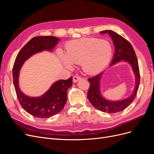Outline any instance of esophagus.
Listing matches in <instances>:
<instances>
[{
    "label": "esophagus",
    "mask_w": 154,
    "mask_h": 154,
    "mask_svg": "<svg viewBox=\"0 0 154 154\" xmlns=\"http://www.w3.org/2000/svg\"><path fill=\"white\" fill-rule=\"evenodd\" d=\"M82 80V78L79 76H75L73 77V82L75 83L78 82L79 80Z\"/></svg>",
    "instance_id": "obj_1"
}]
</instances>
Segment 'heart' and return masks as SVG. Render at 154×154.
Segmentation results:
<instances>
[{"label": "heart", "instance_id": "b5f03b06", "mask_svg": "<svg viewBox=\"0 0 154 154\" xmlns=\"http://www.w3.org/2000/svg\"><path fill=\"white\" fill-rule=\"evenodd\" d=\"M112 54V48L107 40L83 38L69 42L65 55L62 54L60 58L64 66L69 69L72 67L73 63H82L86 72L96 74L107 66Z\"/></svg>", "mask_w": 154, "mask_h": 154}]
</instances>
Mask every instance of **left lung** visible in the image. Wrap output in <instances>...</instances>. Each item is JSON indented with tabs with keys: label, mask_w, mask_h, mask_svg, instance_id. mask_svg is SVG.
I'll return each instance as SVG.
<instances>
[{
	"label": "left lung",
	"mask_w": 154,
	"mask_h": 154,
	"mask_svg": "<svg viewBox=\"0 0 154 154\" xmlns=\"http://www.w3.org/2000/svg\"><path fill=\"white\" fill-rule=\"evenodd\" d=\"M101 34H109L112 39L115 47L114 58L110 66H114L118 62H126L132 67L136 78V83L132 94L127 98L118 101L106 100L102 96L100 89V81L104 72L100 73L94 77L88 78L91 85L88 91L87 97L91 103L95 108L103 112L117 113L128 107L136 96L140 82L139 69L136 54L132 45L128 41L116 32L111 30H105L100 32Z\"/></svg>",
	"instance_id": "left-lung-1"
}]
</instances>
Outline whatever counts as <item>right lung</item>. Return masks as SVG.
<instances>
[{
    "mask_svg": "<svg viewBox=\"0 0 154 154\" xmlns=\"http://www.w3.org/2000/svg\"><path fill=\"white\" fill-rule=\"evenodd\" d=\"M60 40L55 36H36L31 38L17 56L13 68V84L22 108L29 114L39 118H49L57 114L66 105L67 90L72 84V78L55 82L48 91L40 97H30L23 93L18 85L20 69L32 55L43 51L51 52Z\"/></svg>",
    "mask_w": 154,
    "mask_h": 154,
    "instance_id": "obj_1",
    "label": "right lung"
}]
</instances>
